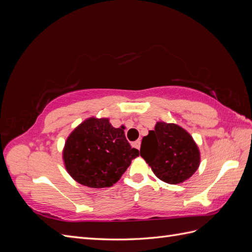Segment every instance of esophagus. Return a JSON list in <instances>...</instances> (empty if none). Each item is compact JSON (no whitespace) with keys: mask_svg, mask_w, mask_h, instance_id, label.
I'll list each match as a JSON object with an SVG mask.
<instances>
[{"mask_svg":"<svg viewBox=\"0 0 252 252\" xmlns=\"http://www.w3.org/2000/svg\"><path fill=\"white\" fill-rule=\"evenodd\" d=\"M133 146H134L135 148H138V149H140V147H141V141H140V140H138V141H135V142L133 143Z\"/></svg>","mask_w":252,"mask_h":252,"instance_id":"obj_1","label":"esophagus"}]
</instances>
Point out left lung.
Segmentation results:
<instances>
[{
    "instance_id": "8db88e82",
    "label": "left lung",
    "mask_w": 252,
    "mask_h": 252,
    "mask_svg": "<svg viewBox=\"0 0 252 252\" xmlns=\"http://www.w3.org/2000/svg\"><path fill=\"white\" fill-rule=\"evenodd\" d=\"M141 157L157 177L168 184L188 180L200 166V150L192 136L177 124L158 122L144 136Z\"/></svg>"
}]
</instances>
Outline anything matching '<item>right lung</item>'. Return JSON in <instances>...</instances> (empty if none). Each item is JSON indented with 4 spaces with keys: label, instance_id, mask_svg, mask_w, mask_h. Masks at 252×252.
I'll return each mask as SVG.
<instances>
[{
    "label": "right lung",
    "instance_id": "right-lung-1",
    "mask_svg": "<svg viewBox=\"0 0 252 252\" xmlns=\"http://www.w3.org/2000/svg\"><path fill=\"white\" fill-rule=\"evenodd\" d=\"M139 157L122 128L108 119L89 118L68 136L63 150L65 168L80 184L90 188L110 187Z\"/></svg>",
    "mask_w": 252,
    "mask_h": 252
}]
</instances>
